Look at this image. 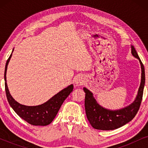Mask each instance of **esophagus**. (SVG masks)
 I'll list each match as a JSON object with an SVG mask.
<instances>
[{"instance_id":"34e87169","label":"esophagus","mask_w":148,"mask_h":148,"mask_svg":"<svg viewBox=\"0 0 148 148\" xmlns=\"http://www.w3.org/2000/svg\"><path fill=\"white\" fill-rule=\"evenodd\" d=\"M85 82V79L84 77L82 76H79L75 79V84L77 86H82L84 84Z\"/></svg>"}]
</instances>
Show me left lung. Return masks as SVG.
<instances>
[{
    "label": "left lung",
    "instance_id": "left-lung-1",
    "mask_svg": "<svg viewBox=\"0 0 148 148\" xmlns=\"http://www.w3.org/2000/svg\"><path fill=\"white\" fill-rule=\"evenodd\" d=\"M131 54L139 60L141 68V79L137 96L134 102L129 106L116 110H110L103 108L97 103L93 94L84 88L85 109L89 122L94 129L98 130H114L123 126L132 120L140 107L145 86V69L134 46H131Z\"/></svg>",
    "mask_w": 148,
    "mask_h": 148
}]
</instances>
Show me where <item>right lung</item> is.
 <instances>
[{"label":"right lung","instance_id":"1","mask_svg":"<svg viewBox=\"0 0 148 148\" xmlns=\"http://www.w3.org/2000/svg\"><path fill=\"white\" fill-rule=\"evenodd\" d=\"M11 56L12 53L6 62L5 69V92L10 106L21 119L29 123L30 125H36V126H46V125H49L55 118L64 100L72 92L73 86L70 85L67 88L63 89L58 94L54 95L49 100L41 105L28 106L19 104L14 100L11 95L10 94L7 84L6 73H7V65Z\"/></svg>","mask_w":148,"mask_h":148}]
</instances>
